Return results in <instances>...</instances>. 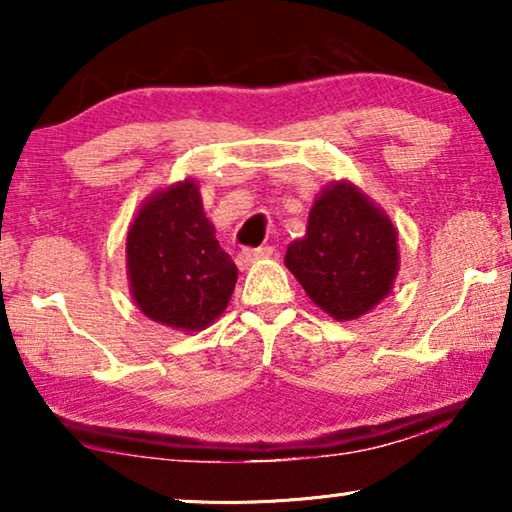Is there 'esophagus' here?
Here are the masks:
<instances>
[{"instance_id": "1", "label": "esophagus", "mask_w": 512, "mask_h": 512, "mask_svg": "<svg viewBox=\"0 0 512 512\" xmlns=\"http://www.w3.org/2000/svg\"><path fill=\"white\" fill-rule=\"evenodd\" d=\"M272 256V247H256V249H242L240 254H237V265L240 268H249L251 263L261 261V258H268Z\"/></svg>"}]
</instances>
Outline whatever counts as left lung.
I'll list each match as a JSON object with an SVG mask.
<instances>
[{
  "label": "left lung",
  "instance_id": "obj_1",
  "mask_svg": "<svg viewBox=\"0 0 512 512\" xmlns=\"http://www.w3.org/2000/svg\"><path fill=\"white\" fill-rule=\"evenodd\" d=\"M284 263L326 314L359 319L394 289L398 233L368 195L333 181L314 200L307 233L289 244Z\"/></svg>",
  "mask_w": 512,
  "mask_h": 512
}]
</instances>
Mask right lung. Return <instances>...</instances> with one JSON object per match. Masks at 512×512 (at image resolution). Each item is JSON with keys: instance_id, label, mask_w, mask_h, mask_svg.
Segmentation results:
<instances>
[{"instance_id": "1", "label": "right lung", "mask_w": 512, "mask_h": 512, "mask_svg": "<svg viewBox=\"0 0 512 512\" xmlns=\"http://www.w3.org/2000/svg\"><path fill=\"white\" fill-rule=\"evenodd\" d=\"M130 293L139 310L179 331H202L228 307L237 268L216 240L198 184L184 179L153 193L125 242Z\"/></svg>"}]
</instances>
